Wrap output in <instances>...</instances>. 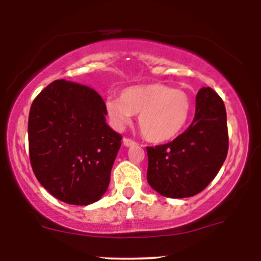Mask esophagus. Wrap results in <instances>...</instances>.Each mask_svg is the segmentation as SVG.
I'll use <instances>...</instances> for the list:
<instances>
[{
	"mask_svg": "<svg viewBox=\"0 0 261 261\" xmlns=\"http://www.w3.org/2000/svg\"><path fill=\"white\" fill-rule=\"evenodd\" d=\"M124 145L125 146H134V145H136V142H135L134 140H131V139H127V137H125L124 140Z\"/></svg>",
	"mask_w": 261,
	"mask_h": 261,
	"instance_id": "34e87169",
	"label": "esophagus"
}]
</instances>
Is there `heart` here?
Returning a JSON list of instances; mask_svg holds the SVG:
<instances>
[{"instance_id": "1", "label": "heart", "mask_w": 261, "mask_h": 261, "mask_svg": "<svg viewBox=\"0 0 261 261\" xmlns=\"http://www.w3.org/2000/svg\"><path fill=\"white\" fill-rule=\"evenodd\" d=\"M106 108L116 126H124L133 114H139L143 136L152 142H167L184 130L191 114V100L184 91L152 83L124 89L120 98L109 97Z\"/></svg>"}]
</instances>
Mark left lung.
<instances>
[{
    "label": "left lung",
    "mask_w": 261,
    "mask_h": 261,
    "mask_svg": "<svg viewBox=\"0 0 261 261\" xmlns=\"http://www.w3.org/2000/svg\"><path fill=\"white\" fill-rule=\"evenodd\" d=\"M147 181L166 197L182 199L201 193L214 180L228 152L223 100L210 87L197 92L195 118L172 142L146 147Z\"/></svg>",
    "instance_id": "obj_1"
}]
</instances>
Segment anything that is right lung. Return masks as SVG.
Here are the masks:
<instances>
[{
	"mask_svg": "<svg viewBox=\"0 0 261 261\" xmlns=\"http://www.w3.org/2000/svg\"><path fill=\"white\" fill-rule=\"evenodd\" d=\"M103 98L91 87L58 80L33 100L28 119L29 158L43 187L70 205L100 199L121 146L106 122Z\"/></svg>",
	"mask_w": 261,
	"mask_h": 261,
	"instance_id": "add662e5",
	"label": "right lung"
}]
</instances>
